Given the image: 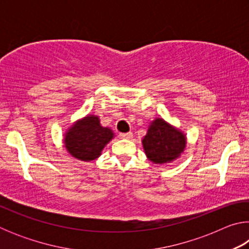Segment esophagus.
<instances>
[{
	"label": "esophagus",
	"mask_w": 249,
	"mask_h": 249,
	"mask_svg": "<svg viewBox=\"0 0 249 249\" xmlns=\"http://www.w3.org/2000/svg\"><path fill=\"white\" fill-rule=\"evenodd\" d=\"M120 137L123 138V140H132L133 133H130V132H128V133H121L120 134Z\"/></svg>",
	"instance_id": "1"
}]
</instances>
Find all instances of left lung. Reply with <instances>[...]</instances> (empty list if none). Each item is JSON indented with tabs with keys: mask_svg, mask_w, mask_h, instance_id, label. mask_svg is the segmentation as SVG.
<instances>
[{
	"mask_svg": "<svg viewBox=\"0 0 249 249\" xmlns=\"http://www.w3.org/2000/svg\"><path fill=\"white\" fill-rule=\"evenodd\" d=\"M142 144L146 157L151 162L167 165L183 154L187 147V135L162 117H156L149 124Z\"/></svg>",
	"mask_w": 249,
	"mask_h": 249,
	"instance_id": "left-lung-1",
	"label": "left lung"
}]
</instances>
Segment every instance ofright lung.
Segmentation results:
<instances>
[{
    "label": "right lung",
    "mask_w": 249,
    "mask_h": 249,
    "mask_svg": "<svg viewBox=\"0 0 249 249\" xmlns=\"http://www.w3.org/2000/svg\"><path fill=\"white\" fill-rule=\"evenodd\" d=\"M64 136L69 155L81 161H92L100 157L115 134L109 127L101 125L99 116L89 114L75 121L67 128Z\"/></svg>",
    "instance_id": "obj_1"
}]
</instances>
